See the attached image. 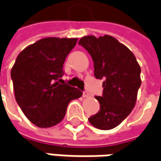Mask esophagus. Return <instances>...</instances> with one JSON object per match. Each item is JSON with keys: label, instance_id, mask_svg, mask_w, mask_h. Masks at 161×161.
<instances>
[{"label": "esophagus", "instance_id": "esophagus-1", "mask_svg": "<svg viewBox=\"0 0 161 161\" xmlns=\"http://www.w3.org/2000/svg\"><path fill=\"white\" fill-rule=\"evenodd\" d=\"M89 95H90V94H89L88 92H83V93H82V97H83V98H88Z\"/></svg>", "mask_w": 161, "mask_h": 161}]
</instances>
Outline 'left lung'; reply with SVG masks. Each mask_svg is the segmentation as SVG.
Masks as SVG:
<instances>
[{"mask_svg": "<svg viewBox=\"0 0 161 161\" xmlns=\"http://www.w3.org/2000/svg\"><path fill=\"white\" fill-rule=\"evenodd\" d=\"M79 44L91 54L95 77L104 80L102 96L95 97L101 109L89 121L99 130H111L129 116L136 104L141 66L130 50L114 37L89 35L82 37Z\"/></svg>", "mask_w": 161, "mask_h": 161, "instance_id": "obj_1", "label": "left lung"}]
</instances>
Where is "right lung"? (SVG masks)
Masks as SVG:
<instances>
[{"label":"right lung","mask_w":161,"mask_h":161,"mask_svg":"<svg viewBox=\"0 0 161 161\" xmlns=\"http://www.w3.org/2000/svg\"><path fill=\"white\" fill-rule=\"evenodd\" d=\"M78 38L49 37L21 51L11 71L15 100L29 120L51 128L63 119L69 101L82 92L62 83L63 64Z\"/></svg>","instance_id":"obj_1"}]
</instances>
